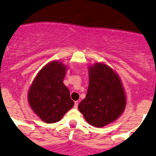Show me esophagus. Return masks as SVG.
Instances as JSON below:
<instances>
[{"label":"esophagus","instance_id":"1","mask_svg":"<svg viewBox=\"0 0 156 156\" xmlns=\"http://www.w3.org/2000/svg\"><path fill=\"white\" fill-rule=\"evenodd\" d=\"M78 104H79V102H78V101H75V103H74V108H77V107H78Z\"/></svg>","mask_w":156,"mask_h":156}]
</instances>
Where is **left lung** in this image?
I'll return each mask as SVG.
<instances>
[{"label":"left lung","mask_w":156,"mask_h":156,"mask_svg":"<svg viewBox=\"0 0 156 156\" xmlns=\"http://www.w3.org/2000/svg\"><path fill=\"white\" fill-rule=\"evenodd\" d=\"M126 105L121 80L108 66L96 63L89 68V87L78 105L86 121L94 127H104L118 118Z\"/></svg>","instance_id":"8db88e82"}]
</instances>
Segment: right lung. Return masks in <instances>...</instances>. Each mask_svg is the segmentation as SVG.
Listing matches in <instances>:
<instances>
[{
	"mask_svg": "<svg viewBox=\"0 0 156 156\" xmlns=\"http://www.w3.org/2000/svg\"><path fill=\"white\" fill-rule=\"evenodd\" d=\"M66 67L57 61L49 62L39 71L30 87L28 103L45 123L60 121L73 107L68 88L63 84Z\"/></svg>",
	"mask_w": 156,
	"mask_h": 156,
	"instance_id": "1",
	"label": "right lung"
}]
</instances>
